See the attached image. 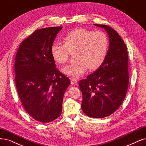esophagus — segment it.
<instances>
[{"instance_id":"34e87169","label":"esophagus","mask_w":146,"mask_h":146,"mask_svg":"<svg viewBox=\"0 0 146 146\" xmlns=\"http://www.w3.org/2000/svg\"><path fill=\"white\" fill-rule=\"evenodd\" d=\"M77 80L75 79V78H71V84H75L77 83Z\"/></svg>"}]
</instances>
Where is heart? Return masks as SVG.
<instances>
[{
	"mask_svg": "<svg viewBox=\"0 0 146 146\" xmlns=\"http://www.w3.org/2000/svg\"><path fill=\"white\" fill-rule=\"evenodd\" d=\"M63 44H52V56L57 63L64 64L68 62L69 53L75 52L77 61L63 69L64 74L73 78L82 76L88 68L98 69L108 52L109 40L107 35L102 31L75 29L63 38Z\"/></svg>",
	"mask_w": 146,
	"mask_h": 146,
	"instance_id": "obj_1",
	"label": "heart"
}]
</instances>
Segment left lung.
I'll list each match as a JSON object with an SVG mask.
<instances>
[{
    "instance_id": "8db88e82",
    "label": "left lung",
    "mask_w": 146,
    "mask_h": 146,
    "mask_svg": "<svg viewBox=\"0 0 146 146\" xmlns=\"http://www.w3.org/2000/svg\"><path fill=\"white\" fill-rule=\"evenodd\" d=\"M94 25L107 31L108 52L103 64L86 79L80 80L79 86L83 95V112L90 117L101 118L116 111L126 95L128 54L126 45L115 30L108 25Z\"/></svg>"
}]
</instances>
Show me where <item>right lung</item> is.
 I'll list each match as a JSON object with an SVG mask.
<instances>
[{"mask_svg": "<svg viewBox=\"0 0 146 146\" xmlns=\"http://www.w3.org/2000/svg\"><path fill=\"white\" fill-rule=\"evenodd\" d=\"M62 27L36 30L21 43L15 58V81L25 110L36 121L49 123L62 113L71 82L56 68L51 47Z\"/></svg>", "mask_w": 146, "mask_h": 146, "instance_id": "add662e5", "label": "right lung"}]
</instances>
